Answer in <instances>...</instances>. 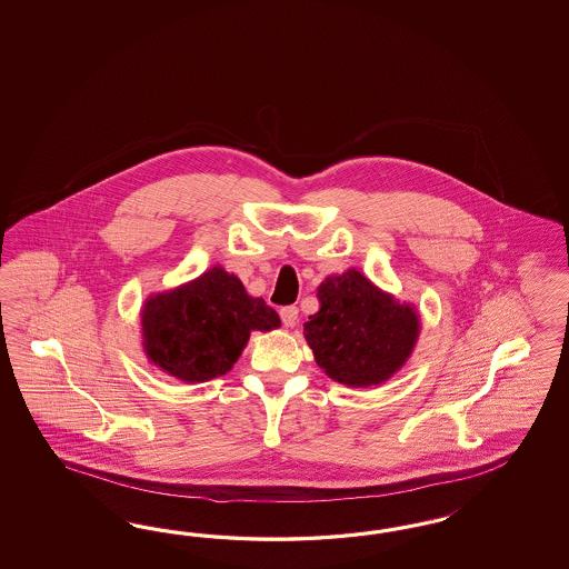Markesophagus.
Masks as SVG:
<instances>
[{"instance_id":"esophagus-1","label":"esophagus","mask_w":569,"mask_h":569,"mask_svg":"<svg viewBox=\"0 0 569 569\" xmlns=\"http://www.w3.org/2000/svg\"><path fill=\"white\" fill-rule=\"evenodd\" d=\"M279 317H281L286 328H293L298 323V309L296 307H283L279 310Z\"/></svg>"}]
</instances>
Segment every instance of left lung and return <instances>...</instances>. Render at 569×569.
<instances>
[{"instance_id": "8db88e82", "label": "left lung", "mask_w": 569, "mask_h": 569, "mask_svg": "<svg viewBox=\"0 0 569 569\" xmlns=\"http://www.w3.org/2000/svg\"><path fill=\"white\" fill-rule=\"evenodd\" d=\"M317 298L321 309L305 323V338L333 381L350 388L378 386L411 357L419 315L381 292L361 271L329 276Z\"/></svg>"}]
</instances>
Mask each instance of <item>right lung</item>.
<instances>
[{"label":"right lung","instance_id":"obj_1","mask_svg":"<svg viewBox=\"0 0 569 569\" xmlns=\"http://www.w3.org/2000/svg\"><path fill=\"white\" fill-rule=\"evenodd\" d=\"M279 315L252 298L221 267L150 296L141 310L146 357L172 378L200 383L224 376L240 359L250 331L279 328Z\"/></svg>","mask_w":569,"mask_h":569}]
</instances>
